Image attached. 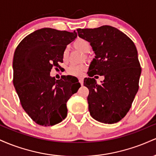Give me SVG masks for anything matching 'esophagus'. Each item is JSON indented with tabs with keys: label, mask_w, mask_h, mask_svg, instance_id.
I'll return each mask as SVG.
<instances>
[{
	"label": "esophagus",
	"mask_w": 156,
	"mask_h": 156,
	"mask_svg": "<svg viewBox=\"0 0 156 156\" xmlns=\"http://www.w3.org/2000/svg\"><path fill=\"white\" fill-rule=\"evenodd\" d=\"M78 80H79L80 83L81 84V85H83V78H78Z\"/></svg>",
	"instance_id": "obj_1"
}]
</instances>
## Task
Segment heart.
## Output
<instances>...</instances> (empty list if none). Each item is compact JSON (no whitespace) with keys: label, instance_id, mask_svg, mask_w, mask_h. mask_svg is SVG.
Listing matches in <instances>:
<instances>
[{"label":"heart","instance_id":"obj_1","mask_svg":"<svg viewBox=\"0 0 156 156\" xmlns=\"http://www.w3.org/2000/svg\"><path fill=\"white\" fill-rule=\"evenodd\" d=\"M73 46L78 51H81L83 53H87L90 51L91 46L88 41L86 39L78 38L73 42ZM62 58L64 61H66L68 58V50L65 49L62 54ZM86 67L84 65H71L67 69V72L69 74L75 76H81L82 73L85 70Z\"/></svg>","mask_w":156,"mask_h":156}]
</instances>
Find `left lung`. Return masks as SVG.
Wrapping results in <instances>:
<instances>
[{
  "label": "left lung",
  "mask_w": 156,
  "mask_h": 156,
  "mask_svg": "<svg viewBox=\"0 0 156 156\" xmlns=\"http://www.w3.org/2000/svg\"><path fill=\"white\" fill-rule=\"evenodd\" d=\"M77 31L95 53L83 83L89 91L90 115L105 124L117 122L130 110L139 90L141 69L136 48L128 36L110 26ZM96 74L105 77L101 84L92 78Z\"/></svg>",
  "instance_id": "1"
}]
</instances>
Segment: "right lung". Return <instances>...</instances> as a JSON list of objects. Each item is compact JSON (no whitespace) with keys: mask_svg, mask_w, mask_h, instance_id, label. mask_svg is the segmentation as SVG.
Returning a JSON list of instances; mask_svg holds the SVG:
<instances>
[{"mask_svg":"<svg viewBox=\"0 0 156 156\" xmlns=\"http://www.w3.org/2000/svg\"><path fill=\"white\" fill-rule=\"evenodd\" d=\"M76 37V31L44 28L26 36L16 48L14 87L25 112L38 125L52 126L65 119L67 102L80 87L69 88L71 76L55 80L50 75L53 67H60L64 51Z\"/></svg>","mask_w":156,"mask_h":156,"instance_id":"right-lung-1","label":"right lung"}]
</instances>
